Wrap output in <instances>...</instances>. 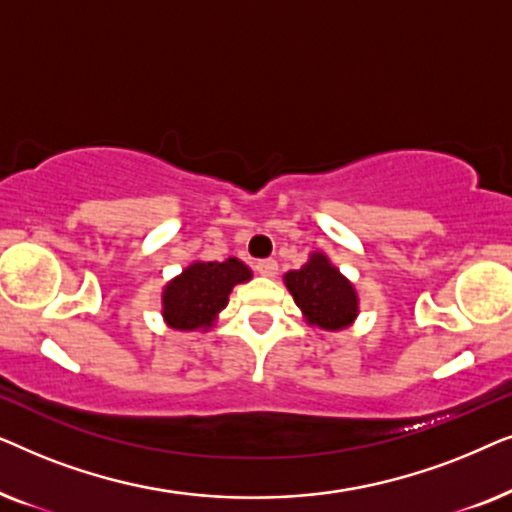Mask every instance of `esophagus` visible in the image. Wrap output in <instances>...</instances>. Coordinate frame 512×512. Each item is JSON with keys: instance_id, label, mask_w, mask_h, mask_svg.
I'll use <instances>...</instances> for the list:
<instances>
[{"instance_id": "1", "label": "esophagus", "mask_w": 512, "mask_h": 512, "mask_svg": "<svg viewBox=\"0 0 512 512\" xmlns=\"http://www.w3.org/2000/svg\"><path fill=\"white\" fill-rule=\"evenodd\" d=\"M256 272L263 277H275L277 275V261L275 258H263L256 263Z\"/></svg>"}]
</instances>
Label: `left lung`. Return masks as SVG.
<instances>
[{
    "instance_id": "left-lung-1",
    "label": "left lung",
    "mask_w": 512,
    "mask_h": 512,
    "mask_svg": "<svg viewBox=\"0 0 512 512\" xmlns=\"http://www.w3.org/2000/svg\"><path fill=\"white\" fill-rule=\"evenodd\" d=\"M284 284L303 310L307 324L326 328V331H340L352 324L359 314V298H356L354 286L321 251H314L300 270L286 272Z\"/></svg>"
}]
</instances>
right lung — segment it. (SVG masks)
<instances>
[{
	"label": "right lung",
	"instance_id": "1",
	"mask_svg": "<svg viewBox=\"0 0 512 512\" xmlns=\"http://www.w3.org/2000/svg\"><path fill=\"white\" fill-rule=\"evenodd\" d=\"M251 270L237 258L228 261H195L174 277L163 291V317L177 331L209 328L228 303L235 284L249 282Z\"/></svg>",
	"mask_w": 512,
	"mask_h": 512
}]
</instances>
